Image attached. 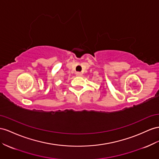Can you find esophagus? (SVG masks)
<instances>
[{"label":"esophagus","mask_w":159,"mask_h":159,"mask_svg":"<svg viewBox=\"0 0 159 159\" xmlns=\"http://www.w3.org/2000/svg\"><path fill=\"white\" fill-rule=\"evenodd\" d=\"M75 75H76V76H81L82 75V74H81V72H76Z\"/></svg>","instance_id":"34e87169"}]
</instances>
